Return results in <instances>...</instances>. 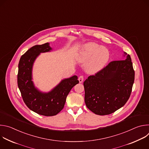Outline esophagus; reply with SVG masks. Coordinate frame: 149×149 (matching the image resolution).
Segmentation results:
<instances>
[{
    "instance_id": "esophagus-1",
    "label": "esophagus",
    "mask_w": 149,
    "mask_h": 149,
    "mask_svg": "<svg viewBox=\"0 0 149 149\" xmlns=\"http://www.w3.org/2000/svg\"><path fill=\"white\" fill-rule=\"evenodd\" d=\"M78 81H79V83L82 82H83V81H84V77H83L82 75L80 76V77L78 78Z\"/></svg>"
}]
</instances>
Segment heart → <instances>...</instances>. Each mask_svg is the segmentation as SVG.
Returning <instances> with one entry per match:
<instances>
[{
  "mask_svg": "<svg viewBox=\"0 0 149 149\" xmlns=\"http://www.w3.org/2000/svg\"><path fill=\"white\" fill-rule=\"evenodd\" d=\"M110 58L109 50L95 42H88L83 45L77 55L79 62H86L85 68L90 74H95L101 71Z\"/></svg>",
  "mask_w": 149,
  "mask_h": 149,
  "instance_id": "b5f03b06",
  "label": "heart"
}]
</instances>
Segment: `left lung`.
I'll return each mask as SVG.
<instances>
[{
	"mask_svg": "<svg viewBox=\"0 0 149 149\" xmlns=\"http://www.w3.org/2000/svg\"><path fill=\"white\" fill-rule=\"evenodd\" d=\"M124 60L114 61L84 82L85 102L95 114H110L128 101L134 81V71L130 55Z\"/></svg>",
	"mask_w": 149,
	"mask_h": 149,
	"instance_id": "1",
	"label": "left lung"
}]
</instances>
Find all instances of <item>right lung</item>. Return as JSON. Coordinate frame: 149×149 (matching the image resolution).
<instances>
[{"mask_svg": "<svg viewBox=\"0 0 149 149\" xmlns=\"http://www.w3.org/2000/svg\"><path fill=\"white\" fill-rule=\"evenodd\" d=\"M49 43L35 45L21 56L18 65L17 86L24 102L35 113L45 116H53L64 107L66 98L72 88L79 83L77 75L62 79L51 91H40L32 81L33 63L40 53L50 52Z\"/></svg>", "mask_w": 149, "mask_h": 149, "instance_id": "obj_1", "label": "right lung"}]
</instances>
